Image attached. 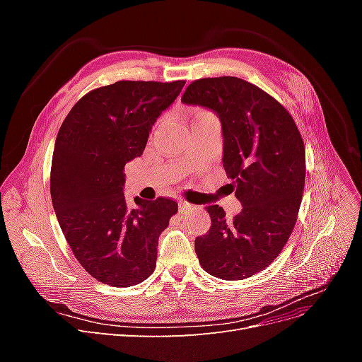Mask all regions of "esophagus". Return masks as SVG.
I'll return each mask as SVG.
<instances>
[{
    "label": "esophagus",
    "instance_id": "obj_1",
    "mask_svg": "<svg viewBox=\"0 0 362 362\" xmlns=\"http://www.w3.org/2000/svg\"><path fill=\"white\" fill-rule=\"evenodd\" d=\"M178 208H180V211H181V213H184V211H187V210H192L193 205H192V204H189V202H185V201H180Z\"/></svg>",
    "mask_w": 362,
    "mask_h": 362
}]
</instances>
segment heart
Here are the masks:
<instances>
[{"label":"heart","mask_w":362,"mask_h":362,"mask_svg":"<svg viewBox=\"0 0 362 362\" xmlns=\"http://www.w3.org/2000/svg\"><path fill=\"white\" fill-rule=\"evenodd\" d=\"M211 117H214L211 113H208V112H198V113H194L193 122H198V120H204V119H211Z\"/></svg>","instance_id":"obj_1"}]
</instances>
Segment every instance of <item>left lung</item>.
<instances>
[{
    "instance_id": "1",
    "label": "left lung",
    "mask_w": 362,
    "mask_h": 362,
    "mask_svg": "<svg viewBox=\"0 0 362 362\" xmlns=\"http://www.w3.org/2000/svg\"><path fill=\"white\" fill-rule=\"evenodd\" d=\"M181 101L210 108L221 119L223 169L243 205L233 221L222 206H206L211 226L194 240L196 255L216 278H250L281 254L298 221L303 140L275 98L237 76L196 80Z\"/></svg>"
}]
</instances>
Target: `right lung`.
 I'll list each match as a JSON object with an SVG mask.
<instances>
[{
	"label": "right lung",
	"mask_w": 362,
	"mask_h": 362,
	"mask_svg": "<svg viewBox=\"0 0 362 362\" xmlns=\"http://www.w3.org/2000/svg\"><path fill=\"white\" fill-rule=\"evenodd\" d=\"M185 81H117L84 95L59 129L51 199L75 258L96 281L144 282L156 269L160 234L178 204L169 198L127 204L128 161L144 154L157 117Z\"/></svg>",
	"instance_id": "1"
}]
</instances>
